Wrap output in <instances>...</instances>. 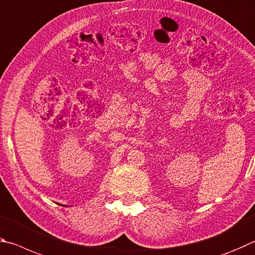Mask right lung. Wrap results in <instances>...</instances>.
Here are the masks:
<instances>
[{
  "label": "right lung",
  "mask_w": 255,
  "mask_h": 255,
  "mask_svg": "<svg viewBox=\"0 0 255 255\" xmlns=\"http://www.w3.org/2000/svg\"><path fill=\"white\" fill-rule=\"evenodd\" d=\"M61 206H65V205H61ZM66 207H68V206H66Z\"/></svg>",
  "instance_id": "right-lung-1"
}]
</instances>
